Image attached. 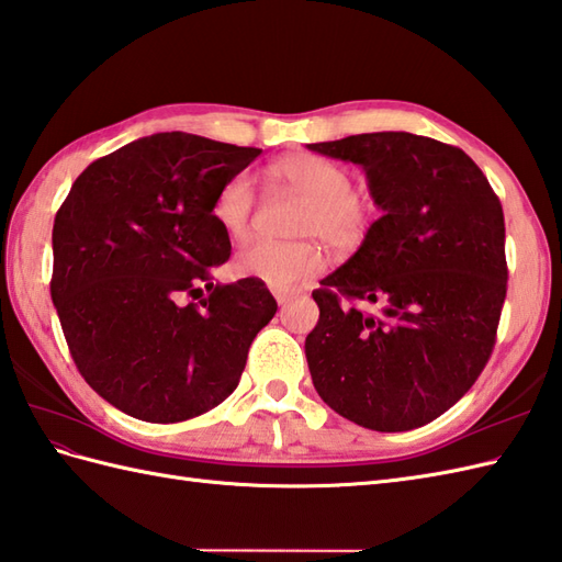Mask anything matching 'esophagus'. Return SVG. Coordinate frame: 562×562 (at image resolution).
<instances>
[{
  "mask_svg": "<svg viewBox=\"0 0 562 562\" xmlns=\"http://www.w3.org/2000/svg\"><path fill=\"white\" fill-rule=\"evenodd\" d=\"M272 294H276V299H278V304H280V306H282L284 302H290V296H292L290 292H280V290H278V292H272Z\"/></svg>",
  "mask_w": 562,
  "mask_h": 562,
  "instance_id": "34e87169",
  "label": "esophagus"
}]
</instances>
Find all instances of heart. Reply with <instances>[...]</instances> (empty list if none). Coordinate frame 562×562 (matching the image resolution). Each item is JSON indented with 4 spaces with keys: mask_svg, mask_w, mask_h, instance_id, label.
I'll return each mask as SVG.
<instances>
[{
    "mask_svg": "<svg viewBox=\"0 0 562 562\" xmlns=\"http://www.w3.org/2000/svg\"><path fill=\"white\" fill-rule=\"evenodd\" d=\"M272 179L308 199L299 232L321 237L337 249H351L367 237L378 217V203L367 191L355 189L349 169L316 153H296L270 167ZM256 207V189L249 175H234L215 193L211 215L229 239L249 237ZM325 266L323 251L311 241L280 244L260 239L234 258L239 276L266 282L272 290L290 292Z\"/></svg>",
    "mask_w": 562,
    "mask_h": 562,
    "instance_id": "heart-1",
    "label": "heart"
}]
</instances>
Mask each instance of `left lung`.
<instances>
[{
    "label": "left lung",
    "mask_w": 562,
    "mask_h": 562,
    "mask_svg": "<svg viewBox=\"0 0 562 562\" xmlns=\"http://www.w3.org/2000/svg\"><path fill=\"white\" fill-rule=\"evenodd\" d=\"M308 150L361 165L383 211L313 292V385L363 428H419L474 385L493 351L507 292L503 205L476 162L436 138L378 132Z\"/></svg>",
    "instance_id": "8db88e82"
}]
</instances>
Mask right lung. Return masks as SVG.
<instances>
[{"label":"right lung","mask_w":562,"mask_h":562,"mask_svg":"<svg viewBox=\"0 0 562 562\" xmlns=\"http://www.w3.org/2000/svg\"><path fill=\"white\" fill-rule=\"evenodd\" d=\"M258 155L153 134L88 165L57 211L49 292L64 337L86 383L134 419L177 424L217 407L276 316L260 280L213 284L232 251L213 199Z\"/></svg>","instance_id":"add662e5"}]
</instances>
